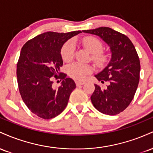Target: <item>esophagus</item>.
I'll return each mask as SVG.
<instances>
[{"mask_svg": "<svg viewBox=\"0 0 153 153\" xmlns=\"http://www.w3.org/2000/svg\"><path fill=\"white\" fill-rule=\"evenodd\" d=\"M75 83H76L77 86H79V85H82L85 84V81H77Z\"/></svg>", "mask_w": 153, "mask_h": 153, "instance_id": "obj_1", "label": "esophagus"}]
</instances>
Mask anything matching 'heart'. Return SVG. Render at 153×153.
I'll list each match as a JSON object with an SVG mask.
<instances>
[{"instance_id": "heart-1", "label": "heart", "mask_w": 153, "mask_h": 153, "mask_svg": "<svg viewBox=\"0 0 153 153\" xmlns=\"http://www.w3.org/2000/svg\"><path fill=\"white\" fill-rule=\"evenodd\" d=\"M82 45L91 53L93 54V58L97 62L101 63L104 61L105 56L103 54V44L99 39L94 36H86L82 39ZM75 45L73 40L70 39L63 45L61 49V57L65 62H71L74 57ZM68 74L72 78L77 80H82L88 75L93 72L91 65L74 62L68 65L67 68Z\"/></svg>"}]
</instances>
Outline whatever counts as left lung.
<instances>
[{"instance_id":"obj_1","label":"left lung","mask_w":153,"mask_h":153,"mask_svg":"<svg viewBox=\"0 0 153 153\" xmlns=\"http://www.w3.org/2000/svg\"><path fill=\"white\" fill-rule=\"evenodd\" d=\"M83 32L99 36L108 44L111 59L103 71L95 75L105 89L95 84L91 96L95 108L104 114L116 115L129 106L134 98L140 80V62L137 52L126 35L108 27H99Z\"/></svg>"}]
</instances>
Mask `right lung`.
Listing matches in <instances>:
<instances>
[{"instance_id":"right-lung-1","label":"right lung","mask_w":153,"mask_h":153,"mask_svg":"<svg viewBox=\"0 0 153 153\" xmlns=\"http://www.w3.org/2000/svg\"><path fill=\"white\" fill-rule=\"evenodd\" d=\"M80 33L47 31L22 48L16 69L19 92L29 109L40 118L50 119L62 113L75 88L74 80L59 72L63 65L60 51L67 40ZM54 79L63 80L57 89L53 87Z\"/></svg>"}]
</instances>
